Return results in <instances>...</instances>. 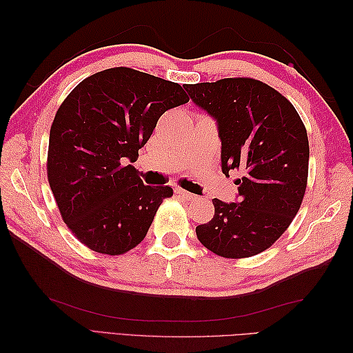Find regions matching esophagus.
Wrapping results in <instances>:
<instances>
[{"instance_id":"1","label":"esophagus","mask_w":353,"mask_h":353,"mask_svg":"<svg viewBox=\"0 0 353 353\" xmlns=\"http://www.w3.org/2000/svg\"><path fill=\"white\" fill-rule=\"evenodd\" d=\"M176 192H177L179 196H181L183 200H188V201H194V200L199 199L197 196H194V194H191V192H188V191H185V190H182V188H176Z\"/></svg>"}]
</instances>
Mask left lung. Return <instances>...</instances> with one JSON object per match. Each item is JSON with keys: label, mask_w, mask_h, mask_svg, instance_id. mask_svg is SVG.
Instances as JSON below:
<instances>
[{"label": "left lung", "mask_w": 353, "mask_h": 353, "mask_svg": "<svg viewBox=\"0 0 353 353\" xmlns=\"http://www.w3.org/2000/svg\"><path fill=\"white\" fill-rule=\"evenodd\" d=\"M191 100L216 121L221 171L236 179L238 200L214 199V219L196 228L199 241L223 258L268 249L294 219L308 179V134L294 106L254 79L185 85Z\"/></svg>", "instance_id": "8db88e82"}]
</instances>
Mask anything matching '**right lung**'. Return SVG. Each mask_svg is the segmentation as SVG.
<instances>
[{
  "instance_id": "right-lung-1",
  "label": "right lung",
  "mask_w": 353,
  "mask_h": 353,
  "mask_svg": "<svg viewBox=\"0 0 353 353\" xmlns=\"http://www.w3.org/2000/svg\"><path fill=\"white\" fill-rule=\"evenodd\" d=\"M190 101L181 85L110 68L72 89L52 121L48 182L80 243L121 254L145 238L170 186L144 185L133 167L163 112Z\"/></svg>"
}]
</instances>
